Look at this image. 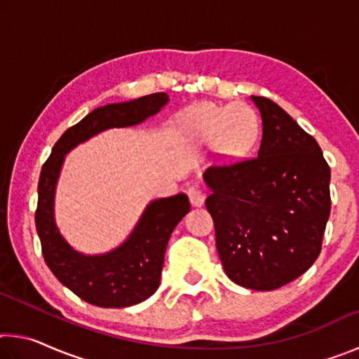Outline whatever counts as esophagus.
<instances>
[{"label": "esophagus", "mask_w": 359, "mask_h": 359, "mask_svg": "<svg viewBox=\"0 0 359 359\" xmlns=\"http://www.w3.org/2000/svg\"><path fill=\"white\" fill-rule=\"evenodd\" d=\"M188 198H190V203L191 205H194V208H199V205L204 204V193L201 190H198V188L191 187L190 190H188Z\"/></svg>", "instance_id": "1"}]
</instances>
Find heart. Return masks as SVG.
Wrapping results in <instances>:
<instances>
[{
	"instance_id": "heart-1",
	"label": "heart",
	"mask_w": 359,
	"mask_h": 359,
	"mask_svg": "<svg viewBox=\"0 0 359 359\" xmlns=\"http://www.w3.org/2000/svg\"><path fill=\"white\" fill-rule=\"evenodd\" d=\"M238 111L240 114L234 117V128L228 130L226 139L233 147L242 149L253 142L255 136H257L258 126H257V118H255V115L250 111H247V109H242V107H236V114ZM229 115H231L229 107L204 109L203 111L204 126L212 133L220 131L223 128V125L226 123V120L229 118Z\"/></svg>"
}]
</instances>
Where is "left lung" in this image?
Returning a JSON list of instances; mask_svg holds the SVG:
<instances>
[{
    "instance_id": "1",
    "label": "left lung",
    "mask_w": 359,
    "mask_h": 359,
    "mask_svg": "<svg viewBox=\"0 0 359 359\" xmlns=\"http://www.w3.org/2000/svg\"><path fill=\"white\" fill-rule=\"evenodd\" d=\"M252 101L263 120L258 155L205 169V208L226 276L244 288L271 291L318 258L331 169L318 142L280 106L264 96Z\"/></svg>"
}]
</instances>
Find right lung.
Returning <instances> with one entry per match:
<instances>
[{
    "mask_svg": "<svg viewBox=\"0 0 359 359\" xmlns=\"http://www.w3.org/2000/svg\"><path fill=\"white\" fill-rule=\"evenodd\" d=\"M168 101L166 93H151L95 109L63 133L42 166L34 215L42 257L66 288L93 306L130 307L155 293L160 285L168 241L190 210V201L184 193L155 199L145 208L136 228L120 247L102 255H83L65 241L53 217V198L65 155L101 131L141 123Z\"/></svg>",
    "mask_w": 359,
    "mask_h": 359,
    "instance_id": "right-lung-1",
    "label": "right lung"
}]
</instances>
